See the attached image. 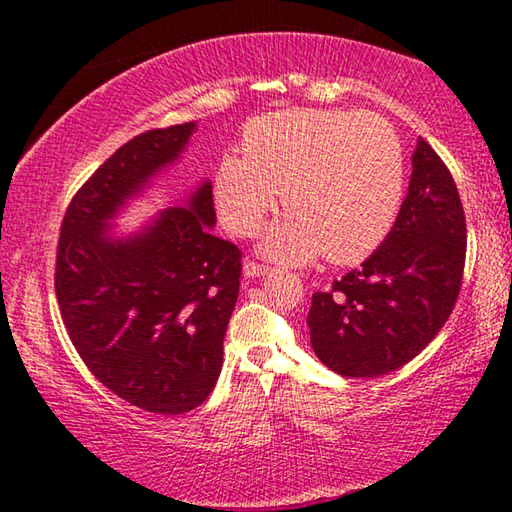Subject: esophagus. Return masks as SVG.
<instances>
[{
    "label": "esophagus",
    "instance_id": "obj_1",
    "mask_svg": "<svg viewBox=\"0 0 512 512\" xmlns=\"http://www.w3.org/2000/svg\"><path fill=\"white\" fill-rule=\"evenodd\" d=\"M268 271H271V268L264 266V264H257V262H246L244 264V275L246 277H262V275H268Z\"/></svg>",
    "mask_w": 512,
    "mask_h": 512
}]
</instances>
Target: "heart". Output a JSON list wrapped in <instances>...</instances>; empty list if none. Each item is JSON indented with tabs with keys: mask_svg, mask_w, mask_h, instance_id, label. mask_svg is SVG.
Listing matches in <instances>:
<instances>
[{
	"mask_svg": "<svg viewBox=\"0 0 512 512\" xmlns=\"http://www.w3.org/2000/svg\"><path fill=\"white\" fill-rule=\"evenodd\" d=\"M244 153L214 171V203L239 237L280 203L289 216L262 239L284 264H357L391 232L404 192V153L391 124L348 110L293 108L248 121Z\"/></svg>",
	"mask_w": 512,
	"mask_h": 512,
	"instance_id": "1",
	"label": "heart"
}]
</instances>
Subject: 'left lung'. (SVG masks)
Returning a JSON list of instances; mask_svg holds the SVG:
<instances>
[{
    "instance_id": "left-lung-1",
    "label": "left lung",
    "mask_w": 512,
    "mask_h": 512,
    "mask_svg": "<svg viewBox=\"0 0 512 512\" xmlns=\"http://www.w3.org/2000/svg\"><path fill=\"white\" fill-rule=\"evenodd\" d=\"M395 225L361 268L314 293L311 348L343 377L388 375L427 348L461 291L467 228L452 173L422 140Z\"/></svg>"
}]
</instances>
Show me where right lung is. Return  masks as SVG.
<instances>
[{"label":"right lung","instance_id":"obj_1","mask_svg":"<svg viewBox=\"0 0 512 512\" xmlns=\"http://www.w3.org/2000/svg\"><path fill=\"white\" fill-rule=\"evenodd\" d=\"M194 121L133 137L69 203L56 255V298L76 352L137 409L180 415L207 400L239 296L241 253L212 235V183L131 235L112 221L176 162Z\"/></svg>","mask_w":512,"mask_h":512}]
</instances>
